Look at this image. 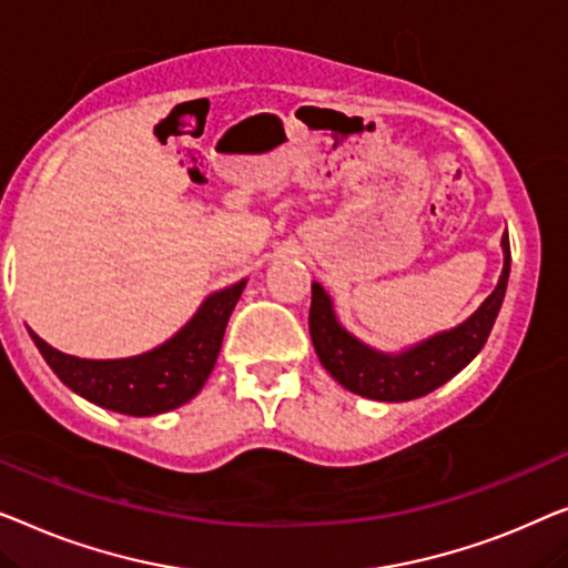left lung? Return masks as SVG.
<instances>
[{"instance_id": "left-lung-1", "label": "left lung", "mask_w": 568, "mask_h": 568, "mask_svg": "<svg viewBox=\"0 0 568 568\" xmlns=\"http://www.w3.org/2000/svg\"><path fill=\"white\" fill-rule=\"evenodd\" d=\"M505 267L489 298L453 329L435 334L402 353H381L339 324L329 293L311 283L308 332L318 361L337 383L373 402H412L458 375L489 339L509 281V236H501Z\"/></svg>"}]
</instances>
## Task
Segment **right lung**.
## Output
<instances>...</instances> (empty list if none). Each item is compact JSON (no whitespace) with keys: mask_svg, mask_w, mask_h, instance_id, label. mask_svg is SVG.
Returning <instances> with one entry per match:
<instances>
[{"mask_svg":"<svg viewBox=\"0 0 568 568\" xmlns=\"http://www.w3.org/2000/svg\"><path fill=\"white\" fill-rule=\"evenodd\" d=\"M246 281L207 295L182 329L143 355L121 361H87L61 353L30 332L43 361L87 402L128 417H154L197 396L221 353L223 332Z\"/></svg>","mask_w":568,"mask_h":568,"instance_id":"right-lung-1","label":"right lung"}]
</instances>
